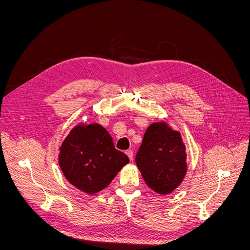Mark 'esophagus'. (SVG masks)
<instances>
[{
	"instance_id": "34e87169",
	"label": "esophagus",
	"mask_w": 250,
	"mask_h": 250,
	"mask_svg": "<svg viewBox=\"0 0 250 250\" xmlns=\"http://www.w3.org/2000/svg\"><path fill=\"white\" fill-rule=\"evenodd\" d=\"M125 154H126V155L128 156V158H129V160H130V161H132V160H133V156H134L133 150H126Z\"/></svg>"
}]
</instances>
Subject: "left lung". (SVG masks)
<instances>
[{
  "label": "left lung",
  "instance_id": "8db88e82",
  "mask_svg": "<svg viewBox=\"0 0 250 250\" xmlns=\"http://www.w3.org/2000/svg\"><path fill=\"white\" fill-rule=\"evenodd\" d=\"M186 148L178 132L165 123L152 124L144 135L136 164L147 186L160 194L174 190L187 173Z\"/></svg>",
  "mask_w": 250,
  "mask_h": 250
}]
</instances>
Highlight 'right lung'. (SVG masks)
Masks as SVG:
<instances>
[{
  "mask_svg": "<svg viewBox=\"0 0 250 250\" xmlns=\"http://www.w3.org/2000/svg\"><path fill=\"white\" fill-rule=\"evenodd\" d=\"M128 161L125 153L115 149L107 130L98 124L73 128L59 157L65 178L90 194L106 188Z\"/></svg>",
  "mask_w": 250,
  "mask_h": 250,
  "instance_id": "add662e5",
  "label": "right lung"
}]
</instances>
